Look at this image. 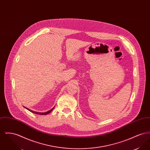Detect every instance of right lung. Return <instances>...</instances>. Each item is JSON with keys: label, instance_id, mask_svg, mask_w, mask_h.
Wrapping results in <instances>:
<instances>
[{"label": "right lung", "instance_id": "1", "mask_svg": "<svg viewBox=\"0 0 150 150\" xmlns=\"http://www.w3.org/2000/svg\"><path fill=\"white\" fill-rule=\"evenodd\" d=\"M25 108H26L28 110H29L30 111V112H31L32 113H34V114H38V115H47L48 114H50V112L52 111H53V108H54V107H53V108H52L51 110H50V111H48L47 112H36V111H33V110H30V109H29L28 108H26V107H24Z\"/></svg>", "mask_w": 150, "mask_h": 150}]
</instances>
